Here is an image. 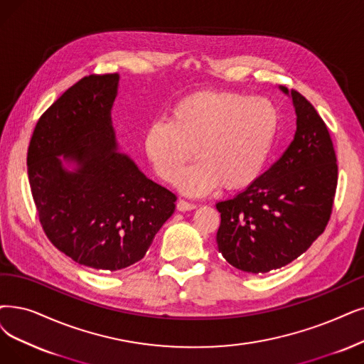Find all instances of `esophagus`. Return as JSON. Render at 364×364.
Segmentation results:
<instances>
[{"mask_svg":"<svg viewBox=\"0 0 364 364\" xmlns=\"http://www.w3.org/2000/svg\"><path fill=\"white\" fill-rule=\"evenodd\" d=\"M176 209L179 210V212H186V210H193V209H196V205L194 203H190V201H185V200H178V203H176Z\"/></svg>","mask_w":364,"mask_h":364,"instance_id":"obj_1","label":"esophagus"}]
</instances>
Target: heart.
<instances>
[{
  "label": "heart",
  "mask_w": 364,
  "mask_h": 364,
  "mask_svg": "<svg viewBox=\"0 0 364 364\" xmlns=\"http://www.w3.org/2000/svg\"><path fill=\"white\" fill-rule=\"evenodd\" d=\"M278 125V110L264 98L201 91L178 101L170 121L152 122L143 149L158 176L173 182L197 148L201 161L179 178L186 194H206L220 183L230 191L242 190L263 171Z\"/></svg>",
  "instance_id": "obj_1"
}]
</instances>
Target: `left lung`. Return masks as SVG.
<instances>
[{"label": "left lung", "mask_w": 364, "mask_h": 364, "mask_svg": "<svg viewBox=\"0 0 364 364\" xmlns=\"http://www.w3.org/2000/svg\"><path fill=\"white\" fill-rule=\"evenodd\" d=\"M279 90L297 116L291 144L246 190L216 203L218 250L248 273L281 269L306 252L330 220L338 185L336 154L321 116L297 91Z\"/></svg>", "instance_id": "obj_1"}]
</instances>
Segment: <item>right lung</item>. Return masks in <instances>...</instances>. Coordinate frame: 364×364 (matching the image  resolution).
<instances>
[{"label": "right lung", "instance_id": "1", "mask_svg": "<svg viewBox=\"0 0 364 364\" xmlns=\"http://www.w3.org/2000/svg\"><path fill=\"white\" fill-rule=\"evenodd\" d=\"M118 73L73 85L41 114L26 158L49 240L76 263L110 272L141 259L176 208V196L118 148Z\"/></svg>", "mask_w": 364, "mask_h": 364}]
</instances>
